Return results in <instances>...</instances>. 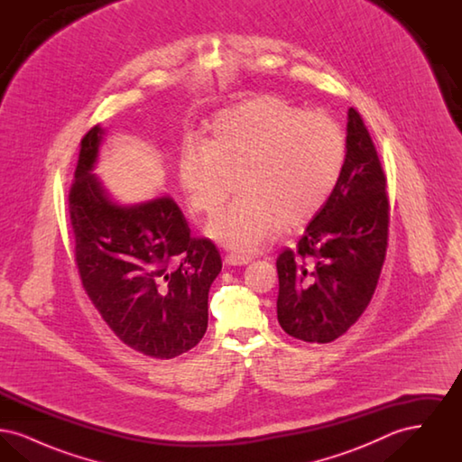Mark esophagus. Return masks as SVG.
Listing matches in <instances>:
<instances>
[{
	"label": "esophagus",
	"mask_w": 462,
	"mask_h": 462,
	"mask_svg": "<svg viewBox=\"0 0 462 462\" xmlns=\"http://www.w3.org/2000/svg\"><path fill=\"white\" fill-rule=\"evenodd\" d=\"M249 262H251V258L241 256V254H234V253L225 256V263L228 264V266H242V264H247Z\"/></svg>",
	"instance_id": "esophagus-1"
}]
</instances>
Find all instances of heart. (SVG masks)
I'll use <instances>...</instances> for the list:
<instances>
[{
	"label": "heart",
	"instance_id": "heart-1",
	"mask_svg": "<svg viewBox=\"0 0 462 462\" xmlns=\"http://www.w3.org/2000/svg\"><path fill=\"white\" fill-rule=\"evenodd\" d=\"M346 136L322 112H307L277 97H254L213 119L204 143L187 142L178 180L190 206L215 215L241 189L208 234L225 247L249 254L281 223L313 217L339 183L346 162Z\"/></svg>",
	"mask_w": 462,
	"mask_h": 462
}]
</instances>
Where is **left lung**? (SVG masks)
Returning <instances> with one entry per match:
<instances>
[{"mask_svg": "<svg viewBox=\"0 0 462 462\" xmlns=\"http://www.w3.org/2000/svg\"><path fill=\"white\" fill-rule=\"evenodd\" d=\"M346 162L298 251L277 258V319L289 336L330 343L371 303L388 245V196L373 138L348 109Z\"/></svg>", "mask_w": 462, "mask_h": 462, "instance_id": "obj_1", "label": "left lung"}]
</instances>
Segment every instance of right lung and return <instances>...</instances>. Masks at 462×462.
<instances>
[{
    "instance_id": "obj_1",
    "label": "right lung",
    "mask_w": 462,
    "mask_h": 462,
    "mask_svg": "<svg viewBox=\"0 0 462 462\" xmlns=\"http://www.w3.org/2000/svg\"><path fill=\"white\" fill-rule=\"evenodd\" d=\"M104 136V128L93 126L81 140L69 192L81 282L125 345L152 358H175L208 329V294L221 272L220 253L213 242L190 237L168 194L134 204L112 198L93 173Z\"/></svg>"
}]
</instances>
